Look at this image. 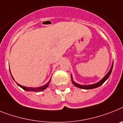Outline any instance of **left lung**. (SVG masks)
Returning a JSON list of instances; mask_svg holds the SVG:
<instances>
[{
    "instance_id": "8db88e82",
    "label": "left lung",
    "mask_w": 123,
    "mask_h": 123,
    "mask_svg": "<svg viewBox=\"0 0 123 123\" xmlns=\"http://www.w3.org/2000/svg\"><path fill=\"white\" fill-rule=\"evenodd\" d=\"M112 67H113V64H112V66L111 68V69L109 70V71L108 72V73L106 74V76H105V77L102 79L101 81H100L99 82H98V83H96L94 84H92V85H88V86H82V85H79V84H77L76 83L74 82L73 81V79H72V82H73V84L74 86H76V87H79V88H81V89H94V88H96V87H99L100 86H101L102 84L105 82V81L108 79V77H109L110 76V74H111V72H112Z\"/></svg>"
}]
</instances>
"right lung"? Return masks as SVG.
<instances>
[{
    "mask_svg": "<svg viewBox=\"0 0 123 123\" xmlns=\"http://www.w3.org/2000/svg\"><path fill=\"white\" fill-rule=\"evenodd\" d=\"M11 72V71H10ZM12 76V75H11ZM13 78V77H12ZM51 79H50V81L49 82H47V84H45V85L42 86L41 87H25V86H22L20 85V84H18V86H20L21 88H22L24 90H25V91H36V92H38V91H43L45 89L47 88L48 87V86H49V83H50V81Z\"/></svg>",
    "mask_w": 123,
    "mask_h": 123,
    "instance_id": "obj_1",
    "label": "right lung"
}]
</instances>
